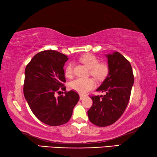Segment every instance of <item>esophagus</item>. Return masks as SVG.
<instances>
[{"label": "esophagus", "instance_id": "1", "mask_svg": "<svg viewBox=\"0 0 157 157\" xmlns=\"http://www.w3.org/2000/svg\"><path fill=\"white\" fill-rule=\"evenodd\" d=\"M84 98H85V96L82 95V94H81V95H80V100H83Z\"/></svg>", "mask_w": 157, "mask_h": 157}]
</instances>
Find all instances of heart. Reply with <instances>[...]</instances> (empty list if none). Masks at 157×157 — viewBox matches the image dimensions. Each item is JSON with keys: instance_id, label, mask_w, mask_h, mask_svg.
Segmentation results:
<instances>
[{"instance_id": "b5f03b06", "label": "heart", "mask_w": 157, "mask_h": 157, "mask_svg": "<svg viewBox=\"0 0 157 157\" xmlns=\"http://www.w3.org/2000/svg\"><path fill=\"white\" fill-rule=\"evenodd\" d=\"M81 61L90 68V74L97 80H103L108 76L109 72L108 65L105 63H98L97 56L91 54H85L80 58ZM73 73V65L71 63L66 66L65 74L67 77H71ZM95 86L92 78H78L71 81L69 83L70 89L74 90L81 94H84L91 90Z\"/></svg>"}]
</instances>
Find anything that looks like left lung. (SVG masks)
I'll use <instances>...</instances> for the list:
<instances>
[{"label": "left lung", "mask_w": 157, "mask_h": 157, "mask_svg": "<svg viewBox=\"0 0 157 157\" xmlns=\"http://www.w3.org/2000/svg\"><path fill=\"white\" fill-rule=\"evenodd\" d=\"M108 75L97 91L105 95L92 96L93 104L87 111L92 123L99 127L113 124L121 117L130 100L134 74L130 62L119 52L106 55Z\"/></svg>", "instance_id": "obj_1"}]
</instances>
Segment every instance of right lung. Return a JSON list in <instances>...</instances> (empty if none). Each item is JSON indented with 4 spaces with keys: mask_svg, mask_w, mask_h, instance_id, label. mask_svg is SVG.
I'll use <instances>...</instances> for the list:
<instances>
[{
    "mask_svg": "<svg viewBox=\"0 0 157 157\" xmlns=\"http://www.w3.org/2000/svg\"><path fill=\"white\" fill-rule=\"evenodd\" d=\"M67 60L59 52L42 51L32 58L25 70V98L35 117L50 126L68 122L79 100L78 93L73 90L55 96L66 89L63 67Z\"/></svg>",
    "mask_w": 157,
    "mask_h": 157,
    "instance_id": "obj_1",
    "label": "right lung"
}]
</instances>
